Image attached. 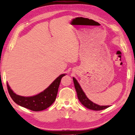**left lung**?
Wrapping results in <instances>:
<instances>
[{
    "instance_id": "obj_1",
    "label": "left lung",
    "mask_w": 135,
    "mask_h": 135,
    "mask_svg": "<svg viewBox=\"0 0 135 135\" xmlns=\"http://www.w3.org/2000/svg\"><path fill=\"white\" fill-rule=\"evenodd\" d=\"M73 81L74 83L75 88L77 92L78 99L84 106H85L87 108L94 110H100L106 109L109 107V106H100L91 101L86 97L85 94L82 89L81 86L74 77H73Z\"/></svg>"
}]
</instances>
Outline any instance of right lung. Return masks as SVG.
Here are the masks:
<instances>
[{"instance_id": "add662e5", "label": "right lung", "mask_w": 135, "mask_h": 135, "mask_svg": "<svg viewBox=\"0 0 135 135\" xmlns=\"http://www.w3.org/2000/svg\"><path fill=\"white\" fill-rule=\"evenodd\" d=\"M66 74H61L44 91L36 95L25 97L16 94L7 83V90L13 101L18 105L33 111H41L52 105L56 99L61 78Z\"/></svg>"}]
</instances>
